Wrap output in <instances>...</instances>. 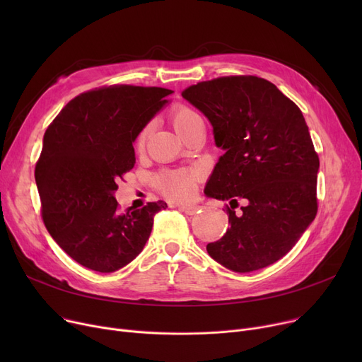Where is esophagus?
Returning a JSON list of instances; mask_svg holds the SVG:
<instances>
[{"label":"esophagus","mask_w":362,"mask_h":362,"mask_svg":"<svg viewBox=\"0 0 362 362\" xmlns=\"http://www.w3.org/2000/svg\"><path fill=\"white\" fill-rule=\"evenodd\" d=\"M179 210L187 216H194L198 213L199 210V205H195V204H191V205H179Z\"/></svg>","instance_id":"1"}]
</instances>
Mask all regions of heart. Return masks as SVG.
<instances>
[{
  "instance_id": "b5f03b06",
  "label": "heart",
  "mask_w": 362,
  "mask_h": 362,
  "mask_svg": "<svg viewBox=\"0 0 362 362\" xmlns=\"http://www.w3.org/2000/svg\"><path fill=\"white\" fill-rule=\"evenodd\" d=\"M170 122L183 138L186 133L202 123L199 114L187 104H176L170 110ZM146 139V129H144L136 139V146L142 148ZM199 182V173L195 170H165L154 177V186L157 191L170 199H187L195 194Z\"/></svg>"
}]
</instances>
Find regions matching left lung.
<instances>
[{
    "label": "left lung",
    "instance_id": "left-lung-1",
    "mask_svg": "<svg viewBox=\"0 0 362 362\" xmlns=\"http://www.w3.org/2000/svg\"><path fill=\"white\" fill-rule=\"evenodd\" d=\"M182 97L213 124L226 152L205 186L221 201H248L230 227L206 245L223 267L250 273L286 255L315 218L318 154L299 107L276 85L251 74L223 76L186 88Z\"/></svg>",
    "mask_w": 362,
    "mask_h": 362
}]
</instances>
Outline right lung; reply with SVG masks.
Here are the masks:
<instances>
[{
	"label": "right lung",
	"instance_id": "add662e5",
	"mask_svg": "<svg viewBox=\"0 0 362 362\" xmlns=\"http://www.w3.org/2000/svg\"><path fill=\"white\" fill-rule=\"evenodd\" d=\"M173 90L110 85L79 93L48 126L35 180L47 230L83 267L112 273L135 259L164 201L119 211L117 182L135 165L133 141Z\"/></svg>",
	"mask_w": 362,
	"mask_h": 362
}]
</instances>
